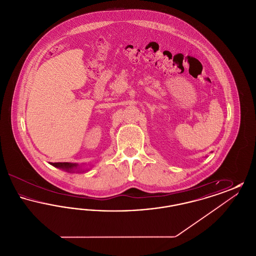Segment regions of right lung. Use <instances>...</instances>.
Instances as JSON below:
<instances>
[{"instance_id": "1", "label": "right lung", "mask_w": 256, "mask_h": 256, "mask_svg": "<svg viewBox=\"0 0 256 256\" xmlns=\"http://www.w3.org/2000/svg\"><path fill=\"white\" fill-rule=\"evenodd\" d=\"M54 167L60 168L61 170H66L68 172H84L82 169V165H78V163H69V162H56V163H50Z\"/></svg>"}]
</instances>
